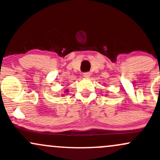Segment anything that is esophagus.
Instances as JSON below:
<instances>
[{
    "instance_id": "34e87169",
    "label": "esophagus",
    "mask_w": 160,
    "mask_h": 160,
    "mask_svg": "<svg viewBox=\"0 0 160 160\" xmlns=\"http://www.w3.org/2000/svg\"><path fill=\"white\" fill-rule=\"evenodd\" d=\"M83 77H86V78H89L90 77V73L89 72H86V73H83Z\"/></svg>"
}]
</instances>
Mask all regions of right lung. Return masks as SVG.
Listing matches in <instances>:
<instances>
[{
    "mask_svg": "<svg viewBox=\"0 0 160 160\" xmlns=\"http://www.w3.org/2000/svg\"><path fill=\"white\" fill-rule=\"evenodd\" d=\"M67 92H68V90H66V93H67Z\"/></svg>",
    "mask_w": 160,
    "mask_h": 160,
    "instance_id": "right-lung-1",
    "label": "right lung"
}]
</instances>
